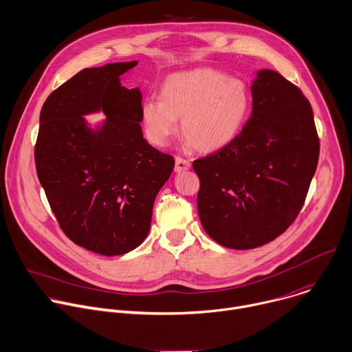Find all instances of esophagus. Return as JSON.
<instances>
[{
	"label": "esophagus",
	"instance_id": "obj_1",
	"mask_svg": "<svg viewBox=\"0 0 352 352\" xmlns=\"http://www.w3.org/2000/svg\"><path fill=\"white\" fill-rule=\"evenodd\" d=\"M189 168H190V163L188 160L181 159V157H175V167H174L175 173H184Z\"/></svg>",
	"mask_w": 352,
	"mask_h": 352
}]
</instances>
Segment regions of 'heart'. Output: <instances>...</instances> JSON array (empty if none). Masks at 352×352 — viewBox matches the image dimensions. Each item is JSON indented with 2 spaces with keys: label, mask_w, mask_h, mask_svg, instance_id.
<instances>
[{
  "label": "heart",
  "mask_w": 352,
  "mask_h": 352,
  "mask_svg": "<svg viewBox=\"0 0 352 352\" xmlns=\"http://www.w3.org/2000/svg\"><path fill=\"white\" fill-rule=\"evenodd\" d=\"M162 98L144 102L141 117L148 140L156 146H167L181 130L190 146L212 153L235 140L252 104L250 89L241 78L200 67L178 72L166 78Z\"/></svg>",
  "instance_id": "b5f03b06"
}]
</instances>
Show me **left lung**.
I'll return each mask as SVG.
<instances>
[{
    "mask_svg": "<svg viewBox=\"0 0 352 352\" xmlns=\"http://www.w3.org/2000/svg\"><path fill=\"white\" fill-rule=\"evenodd\" d=\"M252 98V116L241 134L193 162L201 226L218 245L235 250L267 245L290 226L319 157L314 111L298 87L261 69Z\"/></svg>",
    "mask_w": 352,
    "mask_h": 352,
    "instance_id": "8db88e82",
    "label": "left lung"
}]
</instances>
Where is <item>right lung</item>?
Instances as JSON below:
<instances>
[{
  "mask_svg": "<svg viewBox=\"0 0 352 352\" xmlns=\"http://www.w3.org/2000/svg\"><path fill=\"white\" fill-rule=\"evenodd\" d=\"M137 63L82 69L40 113L34 157L50 206L70 241L106 257L145 241L155 199L174 168V159L144 138L140 88L122 85ZM100 112V122L85 119Z\"/></svg>",
  "mask_w": 352,
  "mask_h": 352,
  "instance_id": "right-lung-1",
  "label": "right lung"
}]
</instances>
